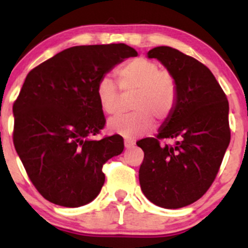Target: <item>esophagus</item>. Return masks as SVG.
Instances as JSON below:
<instances>
[{
  "label": "esophagus",
  "instance_id": "1",
  "mask_svg": "<svg viewBox=\"0 0 248 248\" xmlns=\"http://www.w3.org/2000/svg\"><path fill=\"white\" fill-rule=\"evenodd\" d=\"M134 144H135V142L130 140H124V148H126V149H130V148H133Z\"/></svg>",
  "mask_w": 248,
  "mask_h": 248
}]
</instances>
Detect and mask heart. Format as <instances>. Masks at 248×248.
<instances>
[{
	"label": "heart",
	"instance_id": "obj_1",
	"mask_svg": "<svg viewBox=\"0 0 248 248\" xmlns=\"http://www.w3.org/2000/svg\"><path fill=\"white\" fill-rule=\"evenodd\" d=\"M120 87L124 92L136 91L129 114H120L110 119L107 128L110 133L124 139L139 138L153 127L154 119L164 120L177 100V86L173 77L161 71L156 62L136 58L118 70ZM100 108L106 114H114L120 104V90L109 76H105L96 85Z\"/></svg>",
	"mask_w": 248,
	"mask_h": 248
}]
</instances>
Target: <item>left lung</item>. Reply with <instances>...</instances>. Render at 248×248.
I'll return each mask as SVG.
<instances>
[{
	"instance_id": "obj_1",
	"label": "left lung",
	"mask_w": 248,
	"mask_h": 248,
	"mask_svg": "<svg viewBox=\"0 0 248 248\" xmlns=\"http://www.w3.org/2000/svg\"><path fill=\"white\" fill-rule=\"evenodd\" d=\"M156 58L173 77L177 100L156 138L139 141L144 158L139 170L143 195L155 205L179 209L195 203L217 176L231 132L229 101L204 64L169 46L154 47ZM173 138L172 146H159Z\"/></svg>"
}]
</instances>
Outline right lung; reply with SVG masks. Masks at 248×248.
<instances>
[{"label":"right lung","mask_w":248,"mask_h":248,"mask_svg":"<svg viewBox=\"0 0 248 248\" xmlns=\"http://www.w3.org/2000/svg\"><path fill=\"white\" fill-rule=\"evenodd\" d=\"M135 49L81 45L57 53L28 73L14 104V144L30 181L45 199L79 207L105 183L102 166L124 150V139L91 136L105 126L96 85Z\"/></svg>","instance_id":"right-lung-1"}]
</instances>
